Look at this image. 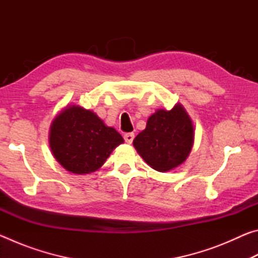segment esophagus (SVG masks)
I'll use <instances>...</instances> for the list:
<instances>
[{
	"instance_id": "esophagus-1",
	"label": "esophagus",
	"mask_w": 258,
	"mask_h": 258,
	"mask_svg": "<svg viewBox=\"0 0 258 258\" xmlns=\"http://www.w3.org/2000/svg\"><path fill=\"white\" fill-rule=\"evenodd\" d=\"M124 139H125V141L128 143V145H131L134 140V133H126L124 135Z\"/></svg>"
}]
</instances>
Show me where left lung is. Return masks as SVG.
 Returning a JSON list of instances; mask_svg holds the SVG:
<instances>
[{
	"label": "left lung",
	"instance_id": "1",
	"mask_svg": "<svg viewBox=\"0 0 258 258\" xmlns=\"http://www.w3.org/2000/svg\"><path fill=\"white\" fill-rule=\"evenodd\" d=\"M194 141L191 117L176 103L171 110L157 109L148 118L146 128L133 140V146L151 168L165 173L184 163Z\"/></svg>",
	"mask_w": 258,
	"mask_h": 258
}]
</instances>
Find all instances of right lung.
<instances>
[{"label":"right lung","instance_id":"right-lung-1","mask_svg":"<svg viewBox=\"0 0 258 258\" xmlns=\"http://www.w3.org/2000/svg\"><path fill=\"white\" fill-rule=\"evenodd\" d=\"M124 142L92 110L68 104L50 126L49 145L56 161L74 174H90L101 167L113 149Z\"/></svg>","mask_w":258,"mask_h":258}]
</instances>
